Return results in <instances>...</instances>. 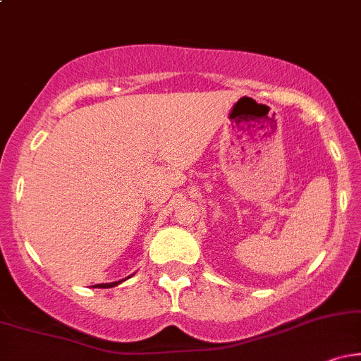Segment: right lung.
Returning <instances> with one entry per match:
<instances>
[{
    "mask_svg": "<svg viewBox=\"0 0 361 361\" xmlns=\"http://www.w3.org/2000/svg\"><path fill=\"white\" fill-rule=\"evenodd\" d=\"M120 281H115V283H102V285H97V287L100 288H109V287H115V285H118Z\"/></svg>",
    "mask_w": 361,
    "mask_h": 361,
    "instance_id": "1",
    "label": "right lung"
}]
</instances>
